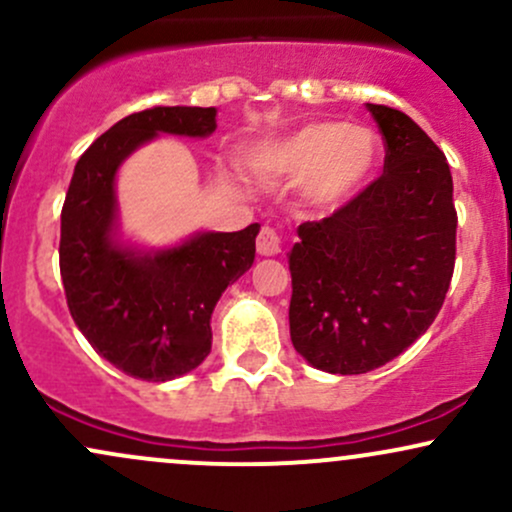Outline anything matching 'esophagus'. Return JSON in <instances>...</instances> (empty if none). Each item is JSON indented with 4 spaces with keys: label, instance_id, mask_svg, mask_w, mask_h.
<instances>
[{
    "label": "esophagus",
    "instance_id": "34e87169",
    "mask_svg": "<svg viewBox=\"0 0 512 512\" xmlns=\"http://www.w3.org/2000/svg\"><path fill=\"white\" fill-rule=\"evenodd\" d=\"M286 248L284 238H281L279 231H274V228L264 226L260 231V236H257V252L264 257H274V255H281Z\"/></svg>",
    "mask_w": 512,
    "mask_h": 512
}]
</instances>
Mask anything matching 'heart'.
Here are the masks:
<instances>
[{
    "label": "heart",
    "mask_w": 512,
    "mask_h": 512,
    "mask_svg": "<svg viewBox=\"0 0 512 512\" xmlns=\"http://www.w3.org/2000/svg\"><path fill=\"white\" fill-rule=\"evenodd\" d=\"M380 158V142L368 127L346 122H310L289 137L264 146L252 163L284 178H305L315 204L332 207L356 195Z\"/></svg>",
    "instance_id": "1"
}]
</instances>
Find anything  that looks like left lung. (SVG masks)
Listing matches in <instances>:
<instances>
[{
  "mask_svg": "<svg viewBox=\"0 0 512 512\" xmlns=\"http://www.w3.org/2000/svg\"><path fill=\"white\" fill-rule=\"evenodd\" d=\"M366 108L383 134V175L327 219L301 223L289 255L291 342L337 375L368 373L414 344L455 269L445 154L402 110Z\"/></svg>",
  "mask_w": 512,
  "mask_h": 512,
  "instance_id": "left-lung-1",
  "label": "left lung"
}]
</instances>
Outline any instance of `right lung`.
Segmentation results:
<instances>
[{"instance_id":"right-lung-1","label":"right lung","mask_w":512,"mask_h":512,"mask_svg":"<svg viewBox=\"0 0 512 512\" xmlns=\"http://www.w3.org/2000/svg\"><path fill=\"white\" fill-rule=\"evenodd\" d=\"M214 129V108L156 105L127 115L84 151L64 197L60 274L69 313L96 354L146 383L190 373L209 356L214 305L252 267L260 223L199 233L151 255L120 248L115 173L158 132L207 137Z\"/></svg>"}]
</instances>
